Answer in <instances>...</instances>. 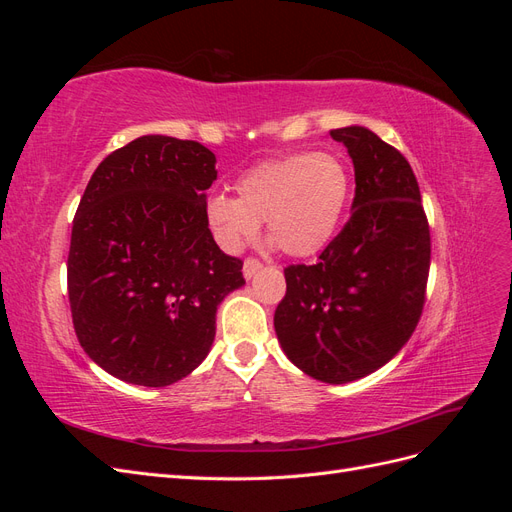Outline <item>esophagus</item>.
<instances>
[{"label":"esophagus","mask_w":512,"mask_h":512,"mask_svg":"<svg viewBox=\"0 0 512 512\" xmlns=\"http://www.w3.org/2000/svg\"><path fill=\"white\" fill-rule=\"evenodd\" d=\"M262 269V262L256 258V256H247L245 262H243V275L245 280H252V277L256 275V271Z\"/></svg>","instance_id":"1"}]
</instances>
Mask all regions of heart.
Wrapping results in <instances>:
<instances>
[{"instance_id": "obj_1", "label": "heart", "mask_w": 512, "mask_h": 512, "mask_svg": "<svg viewBox=\"0 0 512 512\" xmlns=\"http://www.w3.org/2000/svg\"><path fill=\"white\" fill-rule=\"evenodd\" d=\"M237 198L215 194L207 218L228 250L252 241L260 222L290 256H312L331 241L350 196L346 164L333 153H292L252 166L237 179Z\"/></svg>"}]
</instances>
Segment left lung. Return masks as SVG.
Returning a JSON list of instances; mask_svg holds the SVG:
<instances>
[{
  "label": "left lung",
  "mask_w": 512,
  "mask_h": 512,
  "mask_svg": "<svg viewBox=\"0 0 512 512\" xmlns=\"http://www.w3.org/2000/svg\"><path fill=\"white\" fill-rule=\"evenodd\" d=\"M354 164L350 220L316 265H288L273 324L288 359L329 384L359 380L404 348L423 314L431 237L404 153L361 126L329 132Z\"/></svg>",
  "instance_id": "8db88e82"
}]
</instances>
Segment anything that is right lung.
<instances>
[{
	"label": "right lung",
	"instance_id": "obj_1",
	"mask_svg": "<svg viewBox=\"0 0 512 512\" xmlns=\"http://www.w3.org/2000/svg\"><path fill=\"white\" fill-rule=\"evenodd\" d=\"M215 156L149 134L91 175L72 222L68 299L79 344L108 374L168 386L205 361L215 312L243 260L213 241L205 190Z\"/></svg>",
	"mask_w": 512,
	"mask_h": 512
}]
</instances>
